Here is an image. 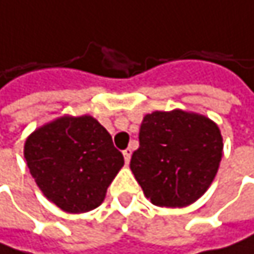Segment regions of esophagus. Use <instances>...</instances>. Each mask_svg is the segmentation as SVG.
<instances>
[{
	"label": "esophagus",
	"mask_w": 254,
	"mask_h": 254,
	"mask_svg": "<svg viewBox=\"0 0 254 254\" xmlns=\"http://www.w3.org/2000/svg\"><path fill=\"white\" fill-rule=\"evenodd\" d=\"M131 155H132V150H131V149L123 150V158H125V162H126V164H129V161H131Z\"/></svg>",
	"instance_id": "obj_1"
}]
</instances>
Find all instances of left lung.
Wrapping results in <instances>:
<instances>
[{
  "mask_svg": "<svg viewBox=\"0 0 254 254\" xmlns=\"http://www.w3.org/2000/svg\"><path fill=\"white\" fill-rule=\"evenodd\" d=\"M223 156L219 126L183 110L146 114L131 171L146 198L159 207H186L213 183Z\"/></svg>",
  "mask_w": 254,
  "mask_h": 254,
  "instance_id": "left-lung-1",
  "label": "left lung"
}]
</instances>
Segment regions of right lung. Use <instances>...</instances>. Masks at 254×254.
<instances>
[{
	"instance_id": "obj_1",
	"label": "right lung",
	"mask_w": 254,
	"mask_h": 254,
	"mask_svg": "<svg viewBox=\"0 0 254 254\" xmlns=\"http://www.w3.org/2000/svg\"><path fill=\"white\" fill-rule=\"evenodd\" d=\"M23 155L44 196L66 213L99 207L123 167V155L92 116H62L35 129Z\"/></svg>"
}]
</instances>
